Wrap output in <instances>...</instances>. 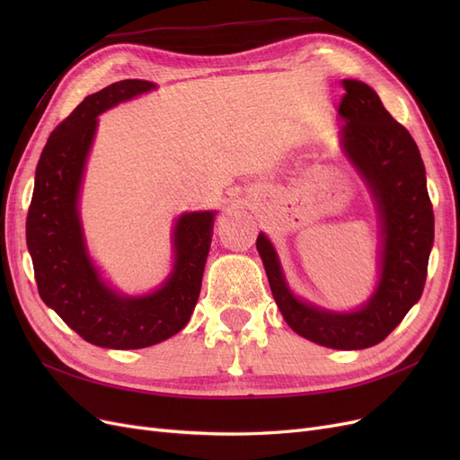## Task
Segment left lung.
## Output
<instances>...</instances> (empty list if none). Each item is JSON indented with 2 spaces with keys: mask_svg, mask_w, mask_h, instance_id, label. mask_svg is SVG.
Wrapping results in <instances>:
<instances>
[{
  "mask_svg": "<svg viewBox=\"0 0 460 460\" xmlns=\"http://www.w3.org/2000/svg\"><path fill=\"white\" fill-rule=\"evenodd\" d=\"M341 86V146L365 178L378 208V286L357 311H326L291 294L280 261L264 234H259L257 252L288 326L318 345L349 351L385 340L420 299L434 245V211L420 151L409 130L387 113L378 93L365 82L345 78Z\"/></svg>",
  "mask_w": 460,
  "mask_h": 460,
  "instance_id": "obj_1",
  "label": "left lung"
}]
</instances>
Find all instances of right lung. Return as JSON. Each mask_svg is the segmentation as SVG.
Wrapping results in <instances>:
<instances>
[{"mask_svg":"<svg viewBox=\"0 0 460 460\" xmlns=\"http://www.w3.org/2000/svg\"><path fill=\"white\" fill-rule=\"evenodd\" d=\"M155 90L147 80H120L88 95L49 136L41 151L26 217V245L38 294L82 340L107 349H142L182 330L196 309L215 211L184 213L172 230L174 267L147 296L109 288L86 252L78 193L97 115Z\"/></svg>","mask_w":460,"mask_h":460,"instance_id":"right-lung-1","label":"right lung"}]
</instances>
